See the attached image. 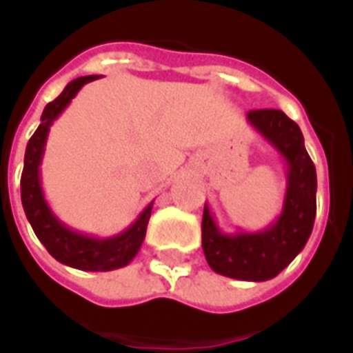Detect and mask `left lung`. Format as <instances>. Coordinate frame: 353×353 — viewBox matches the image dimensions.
Here are the masks:
<instances>
[{"instance_id": "left-lung-1", "label": "left lung", "mask_w": 353, "mask_h": 353, "mask_svg": "<svg viewBox=\"0 0 353 353\" xmlns=\"http://www.w3.org/2000/svg\"><path fill=\"white\" fill-rule=\"evenodd\" d=\"M247 121L285 161L288 187L280 216L263 231L227 234L218 227L209 205L201 220V245L218 274L263 282L293 262L312 234L317 212V172L304 146L299 124L280 110H254Z\"/></svg>"}]
</instances>
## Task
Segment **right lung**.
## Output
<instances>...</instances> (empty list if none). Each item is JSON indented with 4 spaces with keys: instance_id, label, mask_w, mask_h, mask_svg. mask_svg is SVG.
<instances>
[{
    "instance_id": "right-lung-1",
    "label": "right lung",
    "mask_w": 353,
    "mask_h": 353,
    "mask_svg": "<svg viewBox=\"0 0 353 353\" xmlns=\"http://www.w3.org/2000/svg\"><path fill=\"white\" fill-rule=\"evenodd\" d=\"M97 79L101 77L90 74V77L74 79L63 88L62 93L54 101L47 104L41 113L40 126L29 139V144L25 150L23 174H21V205L34 234L46 245L52 258L80 271H113L132 262L143 245L152 207H154V201H150L148 207L139 214L137 220L119 234L110 236V238H97V236L74 231L62 223L46 201V196L41 190L40 165L43 159V152H46L49 130L52 122L60 117V113L82 90V85Z\"/></svg>"
}]
</instances>
